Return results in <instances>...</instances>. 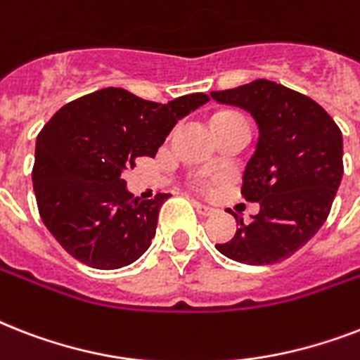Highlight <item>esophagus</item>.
<instances>
[{"label": "esophagus", "mask_w": 360, "mask_h": 360, "mask_svg": "<svg viewBox=\"0 0 360 360\" xmlns=\"http://www.w3.org/2000/svg\"><path fill=\"white\" fill-rule=\"evenodd\" d=\"M192 203H194V207H196V211L202 214V217H211V214H214V211H217V209L209 207V205H205V203L196 202V200H194Z\"/></svg>", "instance_id": "obj_1"}]
</instances>
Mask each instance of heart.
Listing matches in <instances>:
<instances>
[{
	"instance_id": "1",
	"label": "heart",
	"mask_w": 360,
	"mask_h": 360,
	"mask_svg": "<svg viewBox=\"0 0 360 360\" xmlns=\"http://www.w3.org/2000/svg\"><path fill=\"white\" fill-rule=\"evenodd\" d=\"M219 115H237V114H231V112H222V114H219Z\"/></svg>"
}]
</instances>
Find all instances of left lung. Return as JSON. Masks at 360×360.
<instances>
[{
	"instance_id": "8db88e82",
	"label": "left lung",
	"mask_w": 360,
	"mask_h": 360,
	"mask_svg": "<svg viewBox=\"0 0 360 360\" xmlns=\"http://www.w3.org/2000/svg\"><path fill=\"white\" fill-rule=\"evenodd\" d=\"M217 103L250 112L259 129L256 151L246 162L240 194L259 203L250 222L217 250L246 265L288 259L323 226L340 186L342 132L307 95L271 80L213 91Z\"/></svg>"
}]
</instances>
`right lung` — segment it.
Masks as SVG:
<instances>
[{"mask_svg": "<svg viewBox=\"0 0 360 360\" xmlns=\"http://www.w3.org/2000/svg\"><path fill=\"white\" fill-rule=\"evenodd\" d=\"M207 101L192 93L160 104L106 87L65 104L42 127L31 172L37 207L70 256L108 271L149 248L169 194L134 198L121 174L155 157L175 123Z\"/></svg>", "mask_w": 360, "mask_h": 360, "instance_id": "right-lung-1", "label": "right lung"}]
</instances>
